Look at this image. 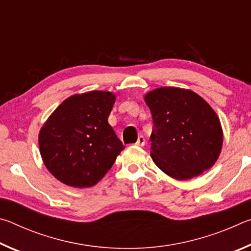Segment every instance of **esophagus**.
Returning a JSON list of instances; mask_svg holds the SVG:
<instances>
[{
  "mask_svg": "<svg viewBox=\"0 0 251 251\" xmlns=\"http://www.w3.org/2000/svg\"><path fill=\"white\" fill-rule=\"evenodd\" d=\"M135 145L141 146V147L145 145V138H144V136H139V137L137 138V142L135 143Z\"/></svg>",
  "mask_w": 251,
  "mask_h": 251,
  "instance_id": "34e87169",
  "label": "esophagus"
}]
</instances>
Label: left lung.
<instances>
[{
    "label": "left lung",
    "mask_w": 251,
    "mask_h": 251,
    "mask_svg": "<svg viewBox=\"0 0 251 251\" xmlns=\"http://www.w3.org/2000/svg\"><path fill=\"white\" fill-rule=\"evenodd\" d=\"M144 100L154 122L151 156L160 171L186 180L214 166L224 134L217 114L201 96L185 88L159 87Z\"/></svg>",
    "instance_id": "1"
}]
</instances>
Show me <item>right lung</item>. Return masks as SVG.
Listing matches in <instances>:
<instances>
[{
	"instance_id": "right-lung-1",
	"label": "right lung",
	"mask_w": 251,
	"mask_h": 251,
	"mask_svg": "<svg viewBox=\"0 0 251 251\" xmlns=\"http://www.w3.org/2000/svg\"><path fill=\"white\" fill-rule=\"evenodd\" d=\"M116 96L91 91L62 101L42 126L39 146L48 171L76 188L96 185L124 150L107 118Z\"/></svg>"
}]
</instances>
